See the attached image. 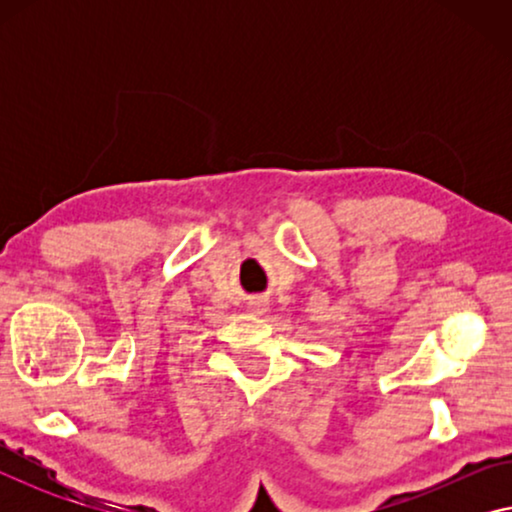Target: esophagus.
I'll use <instances>...</instances> for the list:
<instances>
[{
	"label": "esophagus",
	"instance_id": "1",
	"mask_svg": "<svg viewBox=\"0 0 512 512\" xmlns=\"http://www.w3.org/2000/svg\"><path fill=\"white\" fill-rule=\"evenodd\" d=\"M251 312H254V314H263V312H265V303H263V300H256V303H251Z\"/></svg>",
	"mask_w": 512,
	"mask_h": 512
}]
</instances>
